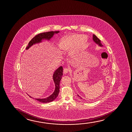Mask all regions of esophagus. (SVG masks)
I'll return each instance as SVG.
<instances>
[{"label":"esophagus","instance_id":"1","mask_svg":"<svg viewBox=\"0 0 132 132\" xmlns=\"http://www.w3.org/2000/svg\"><path fill=\"white\" fill-rule=\"evenodd\" d=\"M69 69L68 68H65L63 69V73L64 74H66L68 72H69Z\"/></svg>","mask_w":132,"mask_h":132}]
</instances>
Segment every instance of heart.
<instances>
[{"mask_svg":"<svg viewBox=\"0 0 132 132\" xmlns=\"http://www.w3.org/2000/svg\"><path fill=\"white\" fill-rule=\"evenodd\" d=\"M87 36L81 34H74L62 39L58 46L63 52L71 51V54H74L79 51L87 43Z\"/></svg>","mask_w":132,"mask_h":132,"instance_id":"obj_1","label":"heart"}]
</instances>
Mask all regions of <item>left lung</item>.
Instances as JSON below:
<instances>
[{"label": "left lung", "mask_w": 132, "mask_h": 132, "mask_svg": "<svg viewBox=\"0 0 132 132\" xmlns=\"http://www.w3.org/2000/svg\"><path fill=\"white\" fill-rule=\"evenodd\" d=\"M93 40L94 42H95V43L98 44V45H99V46H103V45H102L101 44V40H100L99 38H98L97 36H96L95 35L93 34ZM78 96L79 97H80V96L78 95Z\"/></svg>", "instance_id": "left-lung-1"}]
</instances>
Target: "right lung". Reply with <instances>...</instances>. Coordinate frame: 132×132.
I'll return each instance as SVG.
<instances>
[{"instance_id":"1","label":"right lung","mask_w":132,"mask_h":132,"mask_svg":"<svg viewBox=\"0 0 132 132\" xmlns=\"http://www.w3.org/2000/svg\"><path fill=\"white\" fill-rule=\"evenodd\" d=\"M59 31H51L41 33L40 34L36 35L29 42L28 45L26 47V49H29L31 46L35 44L38 43L42 42V40L44 39L50 40L54 35V33H58ZM63 68L62 66H60L58 69H57L54 73L53 74V80L54 81L55 88L54 93L48 97L44 99H35L38 101L42 102V103H48L53 101L58 96L59 92H60V80L61 79L62 77L63 76ZM30 97L31 96H29Z\"/></svg>"}]
</instances>
